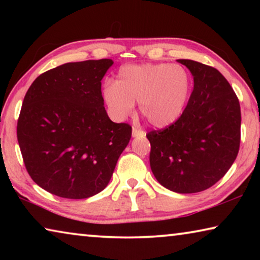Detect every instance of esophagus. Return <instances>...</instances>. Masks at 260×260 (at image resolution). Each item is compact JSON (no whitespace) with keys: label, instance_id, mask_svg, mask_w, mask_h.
I'll return each instance as SVG.
<instances>
[{"label":"esophagus","instance_id":"34e87169","mask_svg":"<svg viewBox=\"0 0 260 260\" xmlns=\"http://www.w3.org/2000/svg\"><path fill=\"white\" fill-rule=\"evenodd\" d=\"M144 134V131L138 128V127H133V129H132V135H133V138H138V136H143Z\"/></svg>","mask_w":260,"mask_h":260}]
</instances>
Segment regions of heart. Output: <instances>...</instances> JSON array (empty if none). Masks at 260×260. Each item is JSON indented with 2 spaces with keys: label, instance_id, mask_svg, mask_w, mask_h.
<instances>
[{
  "label": "heart",
  "instance_id": "heart-1",
  "mask_svg": "<svg viewBox=\"0 0 260 260\" xmlns=\"http://www.w3.org/2000/svg\"><path fill=\"white\" fill-rule=\"evenodd\" d=\"M192 79L181 65L142 64L125 65L116 82L103 87V99L111 116L124 120L139 102L141 113L151 125L165 127L181 116L190 98Z\"/></svg>",
  "mask_w": 260,
  "mask_h": 260
}]
</instances>
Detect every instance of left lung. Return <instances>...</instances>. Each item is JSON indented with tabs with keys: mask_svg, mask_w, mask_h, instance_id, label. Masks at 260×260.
<instances>
[{
	"mask_svg": "<svg viewBox=\"0 0 260 260\" xmlns=\"http://www.w3.org/2000/svg\"><path fill=\"white\" fill-rule=\"evenodd\" d=\"M193 77L188 104L173 124L147 134L150 167L161 186L180 193L217 183L239 153L241 108L230 82L217 69L178 59Z\"/></svg>",
	"mask_w": 260,
	"mask_h": 260,
	"instance_id": "left-lung-1",
	"label": "left lung"
}]
</instances>
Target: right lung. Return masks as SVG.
Here are the masks:
<instances>
[{
  "mask_svg": "<svg viewBox=\"0 0 260 260\" xmlns=\"http://www.w3.org/2000/svg\"><path fill=\"white\" fill-rule=\"evenodd\" d=\"M112 59L67 63L42 73L26 93L17 139L33 181L52 195L81 200L108 186L132 136L111 121L101 80Z\"/></svg>",
  "mask_w": 260,
  "mask_h": 260,
  "instance_id": "obj_1",
  "label": "right lung"
}]
</instances>
